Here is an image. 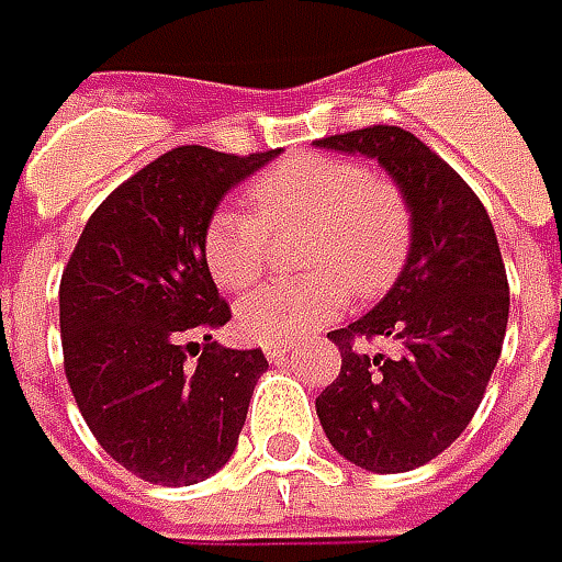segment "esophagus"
Instances as JSON below:
<instances>
[{
	"instance_id": "1",
	"label": "esophagus",
	"mask_w": 562,
	"mask_h": 562,
	"mask_svg": "<svg viewBox=\"0 0 562 562\" xmlns=\"http://www.w3.org/2000/svg\"><path fill=\"white\" fill-rule=\"evenodd\" d=\"M261 348H263V355H267V360H270V363H277V360H282L289 351H292V341H263Z\"/></svg>"
}]
</instances>
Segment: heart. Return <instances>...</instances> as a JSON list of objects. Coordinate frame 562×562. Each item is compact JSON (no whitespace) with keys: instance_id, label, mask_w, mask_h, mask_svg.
<instances>
[{"instance_id":"1","label":"heart","mask_w":562,"mask_h":562,"mask_svg":"<svg viewBox=\"0 0 562 562\" xmlns=\"http://www.w3.org/2000/svg\"><path fill=\"white\" fill-rule=\"evenodd\" d=\"M251 211L221 207L204 226V263L223 289H248L267 261V229L307 226L301 267L317 270L251 292L236 329L251 341H285L329 319L355 295L389 289L411 251V214L395 186L345 158L299 155L263 170L248 189Z\"/></svg>"}]
</instances>
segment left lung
Returning a JSON list of instances; mask_svg holds the SVG:
<instances>
[{
  "label": "left lung",
  "mask_w": 562,
  "mask_h": 562,
  "mask_svg": "<svg viewBox=\"0 0 562 562\" xmlns=\"http://www.w3.org/2000/svg\"><path fill=\"white\" fill-rule=\"evenodd\" d=\"M314 146L376 161L411 214V251L385 299L329 333L341 370L317 397L319 426L345 460L407 473L451 448L482 404L507 333V270L488 211L414 133L367 126ZM355 338H392L398 355L363 356Z\"/></svg>",
  "instance_id": "left-lung-1"
}]
</instances>
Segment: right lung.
Segmentation results:
<instances>
[{"label":"right lung","mask_w":562,"mask_h":562,"mask_svg":"<svg viewBox=\"0 0 562 562\" xmlns=\"http://www.w3.org/2000/svg\"><path fill=\"white\" fill-rule=\"evenodd\" d=\"M277 155L167 151L95 207L65 267L58 319L74 401L95 441L146 482L195 485L236 451L267 358L207 336L229 307L204 263V226ZM189 353L203 358L189 364Z\"/></svg>","instance_id":"right-lung-1"}]
</instances>
